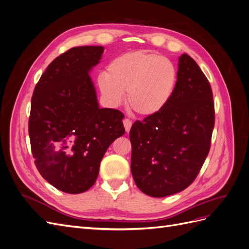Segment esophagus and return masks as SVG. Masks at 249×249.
Segmentation results:
<instances>
[{"label": "esophagus", "instance_id": "obj_1", "mask_svg": "<svg viewBox=\"0 0 249 249\" xmlns=\"http://www.w3.org/2000/svg\"><path fill=\"white\" fill-rule=\"evenodd\" d=\"M132 124H132V120H130L129 118H124V125L125 132H130Z\"/></svg>", "mask_w": 249, "mask_h": 249}]
</instances>
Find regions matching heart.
Here are the masks:
<instances>
[{"mask_svg":"<svg viewBox=\"0 0 249 249\" xmlns=\"http://www.w3.org/2000/svg\"><path fill=\"white\" fill-rule=\"evenodd\" d=\"M178 73L173 63L155 53L135 51L114 58L106 74L97 79L100 92L110 107L124 101L142 116H153L170 102L176 90Z\"/></svg>","mask_w":249,"mask_h":249,"instance_id":"1","label":"heart"}]
</instances>
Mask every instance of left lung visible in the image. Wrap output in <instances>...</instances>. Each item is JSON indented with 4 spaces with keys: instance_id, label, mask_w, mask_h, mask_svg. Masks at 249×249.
<instances>
[{
    "instance_id": "1",
    "label": "left lung",
    "mask_w": 249,
    "mask_h": 249,
    "mask_svg": "<svg viewBox=\"0 0 249 249\" xmlns=\"http://www.w3.org/2000/svg\"><path fill=\"white\" fill-rule=\"evenodd\" d=\"M214 123L210 83L197 63L183 54L167 106L131 127V171L139 189L164 197L191 185L209 154Z\"/></svg>"
}]
</instances>
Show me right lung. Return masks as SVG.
Segmentation results:
<instances>
[{
	"label": "right lung",
	"mask_w": 249,
	"mask_h": 249,
	"mask_svg": "<svg viewBox=\"0 0 249 249\" xmlns=\"http://www.w3.org/2000/svg\"><path fill=\"white\" fill-rule=\"evenodd\" d=\"M104 47L69 50L47 67L37 83L29 117V136L36 168L65 193L91 188L106 150L124 134V114L100 108L89 76Z\"/></svg>",
	"instance_id": "add662e5"
}]
</instances>
